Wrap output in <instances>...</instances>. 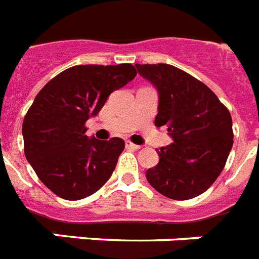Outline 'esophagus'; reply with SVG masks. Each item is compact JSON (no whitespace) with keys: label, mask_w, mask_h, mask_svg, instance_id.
Returning <instances> with one entry per match:
<instances>
[{"label":"esophagus","mask_w":259,"mask_h":259,"mask_svg":"<svg viewBox=\"0 0 259 259\" xmlns=\"http://www.w3.org/2000/svg\"><path fill=\"white\" fill-rule=\"evenodd\" d=\"M125 147H127V148H131V150H140V146H138V144H134V143L130 142V140H127V142H125Z\"/></svg>","instance_id":"34e87169"}]
</instances>
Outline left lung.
<instances>
[{
	"label": "left lung",
	"instance_id": "obj_1",
	"mask_svg": "<svg viewBox=\"0 0 259 259\" xmlns=\"http://www.w3.org/2000/svg\"><path fill=\"white\" fill-rule=\"evenodd\" d=\"M140 76L159 94L155 125H165L174 143L156 150L148 183L169 199L203 194L217 181L233 147L229 109L206 84L168 64H136Z\"/></svg>",
	"mask_w": 259,
	"mask_h": 259
}]
</instances>
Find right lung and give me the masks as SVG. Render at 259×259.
I'll use <instances>...</instances> for the list:
<instances>
[{
	"mask_svg": "<svg viewBox=\"0 0 259 259\" xmlns=\"http://www.w3.org/2000/svg\"><path fill=\"white\" fill-rule=\"evenodd\" d=\"M136 76L131 64L76 65L59 73L28 109L22 123L24 151L37 177L67 200L92 195L105 185L124 150V140L85 135L113 91Z\"/></svg>",
	"mask_w": 259,
	"mask_h": 259,
	"instance_id": "obj_1",
	"label": "right lung"
}]
</instances>
